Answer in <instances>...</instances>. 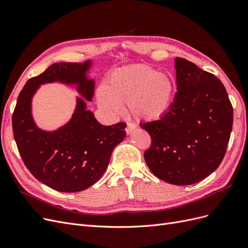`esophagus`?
<instances>
[{
	"label": "esophagus",
	"instance_id": "obj_1",
	"mask_svg": "<svg viewBox=\"0 0 248 248\" xmlns=\"http://www.w3.org/2000/svg\"><path fill=\"white\" fill-rule=\"evenodd\" d=\"M136 128H137V125H136V124L130 123V122H127V126H126L125 130H126L127 134H129V133H131Z\"/></svg>",
	"mask_w": 248,
	"mask_h": 248
}]
</instances>
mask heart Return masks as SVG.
Masks as SVG:
<instances>
[{
    "label": "heart",
    "instance_id": "b5f03b06",
    "mask_svg": "<svg viewBox=\"0 0 248 248\" xmlns=\"http://www.w3.org/2000/svg\"><path fill=\"white\" fill-rule=\"evenodd\" d=\"M175 93L174 80L148 65L129 66L106 79L97 92L99 106L115 115L120 104L138 120L154 121L169 110Z\"/></svg>",
    "mask_w": 248,
    "mask_h": 248
}]
</instances>
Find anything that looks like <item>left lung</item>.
Segmentation results:
<instances>
[{
  "mask_svg": "<svg viewBox=\"0 0 248 248\" xmlns=\"http://www.w3.org/2000/svg\"><path fill=\"white\" fill-rule=\"evenodd\" d=\"M175 69L174 102L160 119L140 124L152 141L144 157L157 178L190 185L221 163L232 132V107L214 74L183 58L175 59Z\"/></svg>",
  "mask_w": 248,
  "mask_h": 248,
  "instance_id": "obj_1",
  "label": "left lung"
}]
</instances>
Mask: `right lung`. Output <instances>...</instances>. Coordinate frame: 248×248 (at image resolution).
I'll list each match as a JSON object with an SVG mask.
<instances>
[{"label":"right lung","instance_id":"add662e5","mask_svg":"<svg viewBox=\"0 0 248 248\" xmlns=\"http://www.w3.org/2000/svg\"><path fill=\"white\" fill-rule=\"evenodd\" d=\"M91 61L60 62L38 77L30 78L21 90L12 115L14 140L22 161L31 174L50 188L61 192L87 189L102 177L112 150L126 137L123 122L101 125L86 102L77 99V108L66 125L52 132L36 126L32 98L40 85L60 81L76 85L78 93L91 101L94 80L87 78Z\"/></svg>","mask_w":248,"mask_h":248}]
</instances>
